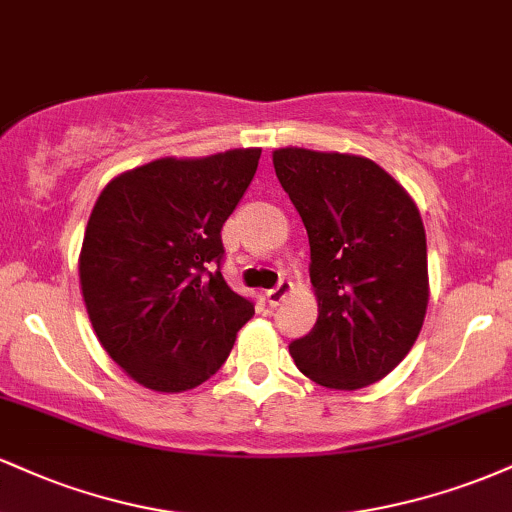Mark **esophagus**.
<instances>
[{
    "mask_svg": "<svg viewBox=\"0 0 512 512\" xmlns=\"http://www.w3.org/2000/svg\"><path fill=\"white\" fill-rule=\"evenodd\" d=\"M291 291H293V284H291V281H289V279H281L279 284L274 286V289H269V291H267V303H269V305H274V308H276V305H279L281 301H284V298L289 296Z\"/></svg>",
    "mask_w": 512,
    "mask_h": 512,
    "instance_id": "esophagus-1",
    "label": "esophagus"
}]
</instances>
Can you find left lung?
<instances>
[{
	"label": "left lung",
	"instance_id": "8db88e82",
	"mask_svg": "<svg viewBox=\"0 0 512 512\" xmlns=\"http://www.w3.org/2000/svg\"><path fill=\"white\" fill-rule=\"evenodd\" d=\"M272 161L308 231L317 296V322L289 346L293 361L330 390L366 387L397 368L424 325V221L370 158L286 146Z\"/></svg>",
	"mask_w": 512,
	"mask_h": 512
}]
</instances>
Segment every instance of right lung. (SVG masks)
<instances>
[{
	"instance_id": "1",
	"label": "right lung",
	"mask_w": 512,
	"mask_h": 512,
	"mask_svg": "<svg viewBox=\"0 0 512 512\" xmlns=\"http://www.w3.org/2000/svg\"><path fill=\"white\" fill-rule=\"evenodd\" d=\"M262 149L158 158L110 180L79 255L98 342L156 392L202 385L255 308L223 281L221 228L255 178Z\"/></svg>"
}]
</instances>
